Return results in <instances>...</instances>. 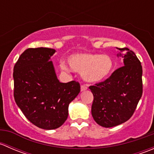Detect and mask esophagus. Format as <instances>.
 Instances as JSON below:
<instances>
[{"label": "esophagus", "mask_w": 154, "mask_h": 154, "mask_svg": "<svg viewBox=\"0 0 154 154\" xmlns=\"http://www.w3.org/2000/svg\"><path fill=\"white\" fill-rule=\"evenodd\" d=\"M87 88H88V86H87V85H86V84H82L81 85V88H80V89H81V91H85V90H86Z\"/></svg>", "instance_id": "1"}]
</instances>
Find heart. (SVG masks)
Listing matches in <instances>:
<instances>
[{
    "label": "heart",
    "instance_id": "obj_1",
    "mask_svg": "<svg viewBox=\"0 0 154 154\" xmlns=\"http://www.w3.org/2000/svg\"><path fill=\"white\" fill-rule=\"evenodd\" d=\"M68 63L73 71L81 74L83 80L90 83L106 79L114 68V63L109 56L97 54H73L68 58ZM61 68L66 69V65L61 64Z\"/></svg>",
    "mask_w": 154,
    "mask_h": 154
}]
</instances>
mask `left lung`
Instances as JSON below:
<instances>
[{
    "instance_id": "left-lung-1",
    "label": "left lung",
    "mask_w": 154,
    "mask_h": 154,
    "mask_svg": "<svg viewBox=\"0 0 154 154\" xmlns=\"http://www.w3.org/2000/svg\"><path fill=\"white\" fill-rule=\"evenodd\" d=\"M125 54V66L116 69L104 81L90 86L94 96L91 115L96 123L112 127L132 117L143 91L142 67L135 53L127 48H116Z\"/></svg>"
}]
</instances>
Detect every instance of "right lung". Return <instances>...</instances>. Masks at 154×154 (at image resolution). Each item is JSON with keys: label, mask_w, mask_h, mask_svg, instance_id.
<instances>
[{"label": "right lung", "mask_w": 154, "mask_h": 154, "mask_svg": "<svg viewBox=\"0 0 154 154\" xmlns=\"http://www.w3.org/2000/svg\"><path fill=\"white\" fill-rule=\"evenodd\" d=\"M48 48L25 50L14 66V98L25 117L39 128L54 130L68 118L69 103L80 91L79 82L60 83Z\"/></svg>", "instance_id": "1"}]
</instances>
